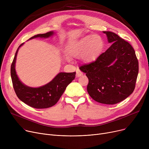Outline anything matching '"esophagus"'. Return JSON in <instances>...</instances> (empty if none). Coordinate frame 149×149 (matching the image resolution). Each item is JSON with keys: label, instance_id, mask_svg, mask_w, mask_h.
Segmentation results:
<instances>
[{"label": "esophagus", "instance_id": "1", "mask_svg": "<svg viewBox=\"0 0 149 149\" xmlns=\"http://www.w3.org/2000/svg\"><path fill=\"white\" fill-rule=\"evenodd\" d=\"M81 75H83V73L80 71V70L79 69H77L76 70V76L79 77H81Z\"/></svg>", "mask_w": 149, "mask_h": 149}]
</instances>
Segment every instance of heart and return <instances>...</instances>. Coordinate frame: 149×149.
I'll return each instance as SVG.
<instances>
[{"mask_svg": "<svg viewBox=\"0 0 149 149\" xmlns=\"http://www.w3.org/2000/svg\"><path fill=\"white\" fill-rule=\"evenodd\" d=\"M102 46L103 42L99 36H89L69 45L67 52L70 57H81L84 61L90 63L97 58Z\"/></svg>", "mask_w": 149, "mask_h": 149, "instance_id": "obj_1", "label": "heart"}]
</instances>
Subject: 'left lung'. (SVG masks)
I'll list each match as a JSON object with an SVG mask.
<instances>
[{
  "label": "left lung",
  "instance_id": "left-lung-1",
  "mask_svg": "<svg viewBox=\"0 0 149 149\" xmlns=\"http://www.w3.org/2000/svg\"><path fill=\"white\" fill-rule=\"evenodd\" d=\"M112 45L88 64L80 66L89 79L87 90L98 103L114 104L134 92L139 70L138 61L132 45L119 36L103 31Z\"/></svg>",
  "mask_w": 149,
  "mask_h": 149
}]
</instances>
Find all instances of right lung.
Segmentation results:
<instances>
[{"label": "right lung", "mask_w": 149, "mask_h": 149, "mask_svg": "<svg viewBox=\"0 0 149 149\" xmlns=\"http://www.w3.org/2000/svg\"><path fill=\"white\" fill-rule=\"evenodd\" d=\"M53 32L36 35L29 39L36 37H49ZM15 54L11 66V76L13 86L17 97L23 103L36 109H45L56 104L65 92L68 85L75 79V72L70 73L60 72L49 83L37 88L28 87L19 79L15 72V63L18 50Z\"/></svg>", "instance_id": "1"}]
</instances>
